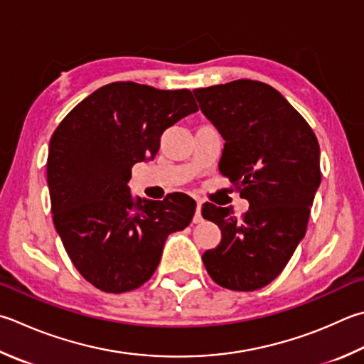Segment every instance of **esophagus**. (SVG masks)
<instances>
[{
    "label": "esophagus",
    "instance_id": "esophagus-1",
    "mask_svg": "<svg viewBox=\"0 0 364 364\" xmlns=\"http://www.w3.org/2000/svg\"><path fill=\"white\" fill-rule=\"evenodd\" d=\"M201 205H203V201L198 200L196 201V212H195V217H193V222L195 223H200L203 220V217H201Z\"/></svg>",
    "mask_w": 364,
    "mask_h": 364
}]
</instances>
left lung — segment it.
<instances>
[{
	"label": "left lung",
	"instance_id": "1",
	"mask_svg": "<svg viewBox=\"0 0 364 364\" xmlns=\"http://www.w3.org/2000/svg\"><path fill=\"white\" fill-rule=\"evenodd\" d=\"M193 93L225 139L218 169L249 201L242 218L232 215L231 205L203 204V217L222 231L203 263L225 289H263L306 235L321 181L318 141L296 109L263 82L239 79Z\"/></svg>",
	"mask_w": 364,
	"mask_h": 364
}]
</instances>
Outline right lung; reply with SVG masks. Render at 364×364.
<instances>
[{
	"instance_id": "1",
	"label": "right lung",
	"mask_w": 364,
	"mask_h": 364,
	"mask_svg": "<svg viewBox=\"0 0 364 364\" xmlns=\"http://www.w3.org/2000/svg\"><path fill=\"white\" fill-rule=\"evenodd\" d=\"M190 90L114 82L80 101L52 134L47 159L53 225L82 277L123 293L152 277L171 232L193 218L183 193L134 200L133 164L154 160L164 129L195 114Z\"/></svg>"
}]
</instances>
